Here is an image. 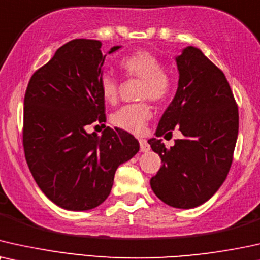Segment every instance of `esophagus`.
Masks as SVG:
<instances>
[{
    "label": "esophagus",
    "mask_w": 260,
    "mask_h": 260,
    "mask_svg": "<svg viewBox=\"0 0 260 260\" xmlns=\"http://www.w3.org/2000/svg\"><path fill=\"white\" fill-rule=\"evenodd\" d=\"M139 144H140V151L141 152H148L151 150L150 145H148V143L145 139H140Z\"/></svg>",
    "instance_id": "1"
}]
</instances>
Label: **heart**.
Instances as JSON below:
<instances>
[{
	"label": "heart",
	"instance_id": "b5f03b06",
	"mask_svg": "<svg viewBox=\"0 0 260 260\" xmlns=\"http://www.w3.org/2000/svg\"><path fill=\"white\" fill-rule=\"evenodd\" d=\"M120 69L128 77L141 78L140 99L161 101L171 89V79L168 72L161 69V63L150 51L139 50L126 55L120 60ZM100 88L103 99L108 103H115L119 95V82L110 74L101 77ZM152 116L150 105L146 102L121 107L112 115V122L121 129L132 133L143 132L145 124Z\"/></svg>",
	"mask_w": 260,
	"mask_h": 260
}]
</instances>
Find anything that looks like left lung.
<instances>
[{"instance_id": "obj_1", "label": "left lung", "mask_w": 260, "mask_h": 260, "mask_svg": "<svg viewBox=\"0 0 260 260\" xmlns=\"http://www.w3.org/2000/svg\"><path fill=\"white\" fill-rule=\"evenodd\" d=\"M178 86L159 120L155 136L182 132L170 150L148 140L162 165L151 178L155 196L168 206L190 209L207 202L226 179L239 129L238 107L223 72L200 48L188 46L175 58Z\"/></svg>"}]
</instances>
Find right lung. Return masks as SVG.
Instances as JSON below:
<instances>
[{"instance_id": "obj_1", "label": "right lung", "mask_w": 260, "mask_h": 260, "mask_svg": "<svg viewBox=\"0 0 260 260\" xmlns=\"http://www.w3.org/2000/svg\"><path fill=\"white\" fill-rule=\"evenodd\" d=\"M101 46L100 40L75 39L58 48L32 76L23 102V148L33 178L48 200L72 212L105 202L116 169L140 148L120 128L86 132L89 124L106 122Z\"/></svg>"}]
</instances>
